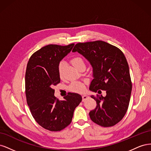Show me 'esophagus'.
Returning a JSON list of instances; mask_svg holds the SVG:
<instances>
[{"instance_id": "obj_1", "label": "esophagus", "mask_w": 151, "mask_h": 151, "mask_svg": "<svg viewBox=\"0 0 151 151\" xmlns=\"http://www.w3.org/2000/svg\"><path fill=\"white\" fill-rule=\"evenodd\" d=\"M82 98H83V101H84L85 100L88 99L89 98V96H87V95H84V96H82Z\"/></svg>"}]
</instances>
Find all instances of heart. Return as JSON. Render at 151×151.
I'll return each instance as SVG.
<instances>
[{
	"instance_id": "1",
	"label": "heart",
	"mask_w": 151,
	"mask_h": 151,
	"mask_svg": "<svg viewBox=\"0 0 151 151\" xmlns=\"http://www.w3.org/2000/svg\"><path fill=\"white\" fill-rule=\"evenodd\" d=\"M71 63L72 64L77 68V69H78V68L81 66H85V63L83 60V59L79 57L73 58L71 60ZM65 63L63 62H61L58 63L57 70H58V75L60 77H62L63 76V72H64V69H65ZM69 88L71 91H74V92L81 93L83 92L84 89V85L83 83H79V82H74V83H72L70 84Z\"/></svg>"
}]
</instances>
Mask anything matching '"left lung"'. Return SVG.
Here are the masks:
<instances>
[{
    "label": "left lung",
    "mask_w": 151,
    "mask_h": 151,
    "mask_svg": "<svg viewBox=\"0 0 151 151\" xmlns=\"http://www.w3.org/2000/svg\"><path fill=\"white\" fill-rule=\"evenodd\" d=\"M73 52H77L93 67V79L89 90L105 97L94 96L97 106L89 112L91 120L104 127H112L122 120L129 107L132 92L129 67L124 54L117 47L103 41L79 43Z\"/></svg>",
    "instance_id": "left-lung-1"
}]
</instances>
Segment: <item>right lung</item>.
Wrapping results in <instances>:
<instances>
[{"label":"right lung","instance_id":"add662e5","mask_svg":"<svg viewBox=\"0 0 151 151\" xmlns=\"http://www.w3.org/2000/svg\"><path fill=\"white\" fill-rule=\"evenodd\" d=\"M74 46V43L67 46L47 45L32 55L27 65V103L36 122L50 131H60L69 125L76 108L82 101L81 96L74 93H69L59 101L53 89L60 82L58 63Z\"/></svg>","mask_w":151,"mask_h":151}]
</instances>
